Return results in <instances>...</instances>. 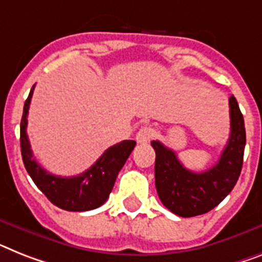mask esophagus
Segmentation results:
<instances>
[{"instance_id":"1","label":"esophagus","mask_w":262,"mask_h":262,"mask_svg":"<svg viewBox=\"0 0 262 262\" xmlns=\"http://www.w3.org/2000/svg\"><path fill=\"white\" fill-rule=\"evenodd\" d=\"M154 135H155V131L152 127L144 126L138 131V134H136V142L140 144H146L148 143L152 138H154Z\"/></svg>"}]
</instances>
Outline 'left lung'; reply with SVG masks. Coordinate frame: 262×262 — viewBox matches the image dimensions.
<instances>
[{"label": "left lung", "instance_id": "1", "mask_svg": "<svg viewBox=\"0 0 262 262\" xmlns=\"http://www.w3.org/2000/svg\"><path fill=\"white\" fill-rule=\"evenodd\" d=\"M230 136L217 165L204 172L183 167L174 151L159 140L155 150V186L162 204L179 217L201 215L220 205L238 181L244 162L246 134L244 116L234 96L229 99Z\"/></svg>", "mask_w": 262, "mask_h": 262}]
</instances>
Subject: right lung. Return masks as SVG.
Segmentation results:
<instances>
[{
    "label": "right lung",
    "mask_w": 262,
    "mask_h": 262,
    "mask_svg": "<svg viewBox=\"0 0 262 262\" xmlns=\"http://www.w3.org/2000/svg\"><path fill=\"white\" fill-rule=\"evenodd\" d=\"M34 85L24 104V114L19 128L21 155L25 168L38 189L55 206L68 211L94 210L107 201L115 185L116 177L122 170L135 147V140H123L104 151L94 165L76 177H57L38 165L30 150L27 135L28 111Z\"/></svg>",
    "instance_id": "right-lung-1"
}]
</instances>
